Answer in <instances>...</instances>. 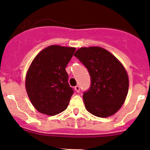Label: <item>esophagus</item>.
Masks as SVG:
<instances>
[{"label":"esophagus","mask_w":150,"mask_h":150,"mask_svg":"<svg viewBox=\"0 0 150 150\" xmlns=\"http://www.w3.org/2000/svg\"><path fill=\"white\" fill-rule=\"evenodd\" d=\"M75 91H76L77 93H79L80 92V86H75Z\"/></svg>","instance_id":"esophagus-1"}]
</instances>
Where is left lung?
I'll return each mask as SVG.
<instances>
[{"label":"left lung","mask_w":150,"mask_h":150,"mask_svg":"<svg viewBox=\"0 0 150 150\" xmlns=\"http://www.w3.org/2000/svg\"><path fill=\"white\" fill-rule=\"evenodd\" d=\"M74 56L84 64L91 76V86L83 96L86 109L98 117L114 114L128 93L129 78L121 63L98 47H82Z\"/></svg>","instance_id":"left-lung-1"}]
</instances>
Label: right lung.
Here are the masks:
<instances>
[{
	"mask_svg": "<svg viewBox=\"0 0 150 150\" xmlns=\"http://www.w3.org/2000/svg\"><path fill=\"white\" fill-rule=\"evenodd\" d=\"M75 51L74 47L52 45L37 55L26 77V89L36 109L54 116L67 108L74 93L65 68Z\"/></svg>",
	"mask_w": 150,
	"mask_h": 150,
	"instance_id": "1",
	"label": "right lung"
}]
</instances>
